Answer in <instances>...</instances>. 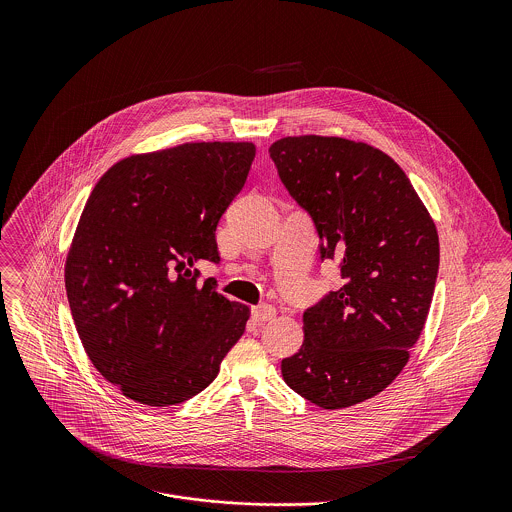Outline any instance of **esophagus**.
Segmentation results:
<instances>
[{
	"instance_id": "esophagus-1",
	"label": "esophagus",
	"mask_w": 512,
	"mask_h": 512,
	"mask_svg": "<svg viewBox=\"0 0 512 512\" xmlns=\"http://www.w3.org/2000/svg\"><path fill=\"white\" fill-rule=\"evenodd\" d=\"M276 313H278V311H276V307H274V305H268V303L258 305V307H252V317H254L258 323L274 319V317H276Z\"/></svg>"
}]
</instances>
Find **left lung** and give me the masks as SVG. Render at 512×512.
Wrapping results in <instances>:
<instances>
[{
	"instance_id": "left-lung-1",
	"label": "left lung",
	"mask_w": 512,
	"mask_h": 512,
	"mask_svg": "<svg viewBox=\"0 0 512 512\" xmlns=\"http://www.w3.org/2000/svg\"><path fill=\"white\" fill-rule=\"evenodd\" d=\"M270 157L345 282L303 313V345L282 361L284 380L325 410L361 404L402 372L426 325L436 222L400 165L365 142L288 136Z\"/></svg>"
}]
</instances>
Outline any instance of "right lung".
I'll return each instance as SVG.
<instances>
[{
	"instance_id": "add662e5",
	"label": "right lung",
	"mask_w": 512,
	"mask_h": 512,
	"mask_svg": "<svg viewBox=\"0 0 512 512\" xmlns=\"http://www.w3.org/2000/svg\"><path fill=\"white\" fill-rule=\"evenodd\" d=\"M254 157L252 142H187L128 155L92 189L65 288L90 363L126 398H193L242 337L250 307L195 266L219 260L217 224Z\"/></svg>"
}]
</instances>
